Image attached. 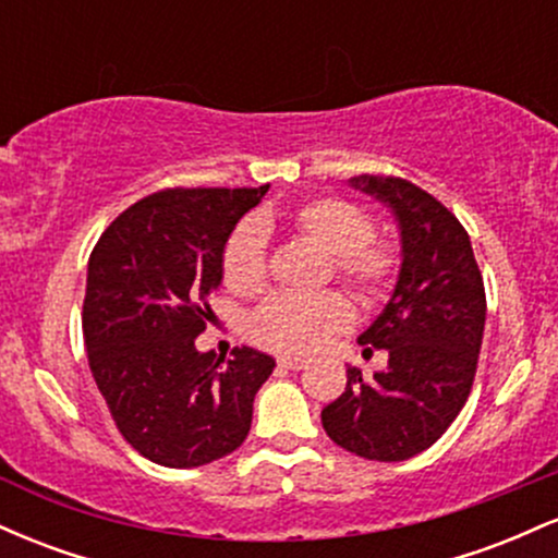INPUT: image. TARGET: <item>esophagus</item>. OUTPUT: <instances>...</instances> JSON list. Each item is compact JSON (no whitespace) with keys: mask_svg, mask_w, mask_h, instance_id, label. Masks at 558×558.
Masks as SVG:
<instances>
[{"mask_svg":"<svg viewBox=\"0 0 558 558\" xmlns=\"http://www.w3.org/2000/svg\"><path fill=\"white\" fill-rule=\"evenodd\" d=\"M278 364L286 369H304L306 367V362L299 360V356H280Z\"/></svg>","mask_w":558,"mask_h":558,"instance_id":"34e87169","label":"esophagus"}]
</instances>
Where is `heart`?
I'll list each match as a JSON object with an SVG mask.
<instances>
[{"label": "heart", "mask_w": 558, "mask_h": 558, "mask_svg": "<svg viewBox=\"0 0 558 558\" xmlns=\"http://www.w3.org/2000/svg\"><path fill=\"white\" fill-rule=\"evenodd\" d=\"M272 215L243 222L222 252V280L233 293H257L267 280V230ZM286 226L304 241L330 254V267L362 301H377L388 291L399 267V252L386 239H373V222L354 204L336 196L301 202L286 215ZM354 310L336 291L291 296L275 293L252 315L254 341L280 354H310L345 330Z\"/></svg>", "instance_id": "obj_1"}]
</instances>
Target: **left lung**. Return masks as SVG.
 <instances>
[{
  "mask_svg": "<svg viewBox=\"0 0 558 558\" xmlns=\"http://www.w3.org/2000/svg\"><path fill=\"white\" fill-rule=\"evenodd\" d=\"M351 189L390 209L401 267L388 304L360 336L386 349V369L345 367V390L323 409L332 444L373 462H403L430 448L462 412L485 330V288L462 222L420 185L356 175Z\"/></svg>",
  "mask_w": 558,
  "mask_h": 558,
  "instance_id": "1",
  "label": "left lung"
}]
</instances>
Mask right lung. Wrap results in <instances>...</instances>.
Here are the masks:
<instances>
[{"instance_id":"obj_1","label":"right lung","mask_w":558,"mask_h":558,"mask_svg":"<svg viewBox=\"0 0 558 558\" xmlns=\"http://www.w3.org/2000/svg\"><path fill=\"white\" fill-rule=\"evenodd\" d=\"M259 189H168L128 207L96 241L86 270L83 341L96 388L141 457L189 470L246 440L254 396L275 360L198 351L222 283V252Z\"/></svg>"}]
</instances>
